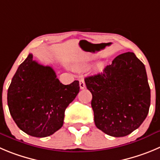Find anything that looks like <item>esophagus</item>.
Returning <instances> with one entry per match:
<instances>
[{"instance_id": "obj_1", "label": "esophagus", "mask_w": 160, "mask_h": 160, "mask_svg": "<svg viewBox=\"0 0 160 160\" xmlns=\"http://www.w3.org/2000/svg\"><path fill=\"white\" fill-rule=\"evenodd\" d=\"M79 82H80V89H84L86 88V85H85V82L83 78H80L79 80Z\"/></svg>"}]
</instances>
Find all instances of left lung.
<instances>
[{"label": "left lung", "instance_id": "1", "mask_svg": "<svg viewBox=\"0 0 160 160\" xmlns=\"http://www.w3.org/2000/svg\"><path fill=\"white\" fill-rule=\"evenodd\" d=\"M84 81L92 94L95 125L107 135H129L147 117L151 102L147 73L132 52L118 55L102 72Z\"/></svg>", "mask_w": 160, "mask_h": 160}]
</instances>
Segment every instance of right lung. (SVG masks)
I'll list each match as a JSON object with an SVG mask.
<instances>
[{"label":"right lung","mask_w":160,"mask_h":160,"mask_svg":"<svg viewBox=\"0 0 160 160\" xmlns=\"http://www.w3.org/2000/svg\"><path fill=\"white\" fill-rule=\"evenodd\" d=\"M79 92L78 80L64 85L51 67L38 64L29 53L8 88L10 114L28 135L49 137L62 127L65 109Z\"/></svg>","instance_id":"1"}]
</instances>
